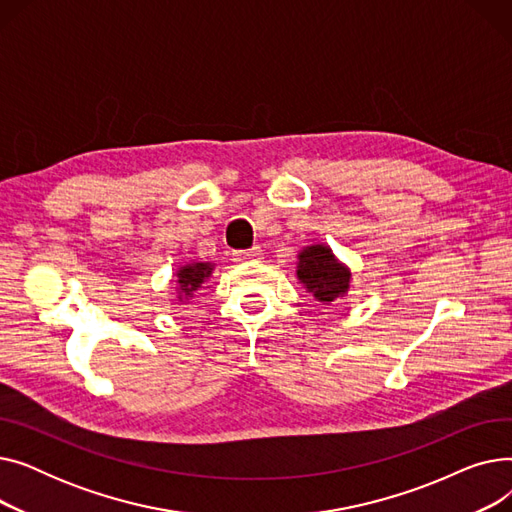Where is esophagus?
<instances>
[{
	"instance_id": "1",
	"label": "esophagus",
	"mask_w": 512,
	"mask_h": 512,
	"mask_svg": "<svg viewBox=\"0 0 512 512\" xmlns=\"http://www.w3.org/2000/svg\"><path fill=\"white\" fill-rule=\"evenodd\" d=\"M234 259H236L238 263L257 261V259H261V249L255 247V249H249V251H236V253H234Z\"/></svg>"
}]
</instances>
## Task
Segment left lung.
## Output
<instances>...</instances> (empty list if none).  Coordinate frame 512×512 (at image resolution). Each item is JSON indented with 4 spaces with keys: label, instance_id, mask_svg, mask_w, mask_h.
Instances as JSON below:
<instances>
[{
    "label": "left lung",
    "instance_id": "left-lung-1",
    "mask_svg": "<svg viewBox=\"0 0 512 512\" xmlns=\"http://www.w3.org/2000/svg\"><path fill=\"white\" fill-rule=\"evenodd\" d=\"M297 278L319 303L326 305L344 297L351 288V270L326 245H311L299 253Z\"/></svg>",
    "mask_w": 512,
    "mask_h": 512
}]
</instances>
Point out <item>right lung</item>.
<instances>
[{
  "label": "right lung",
  "mask_w": 512,
  "mask_h": 512,
  "mask_svg": "<svg viewBox=\"0 0 512 512\" xmlns=\"http://www.w3.org/2000/svg\"><path fill=\"white\" fill-rule=\"evenodd\" d=\"M213 272V263H201V261H193L186 263L182 267H178L176 272V282H178V299H188L191 294L201 288V284L211 276Z\"/></svg>",
  "instance_id": "add662e5"
}]
</instances>
